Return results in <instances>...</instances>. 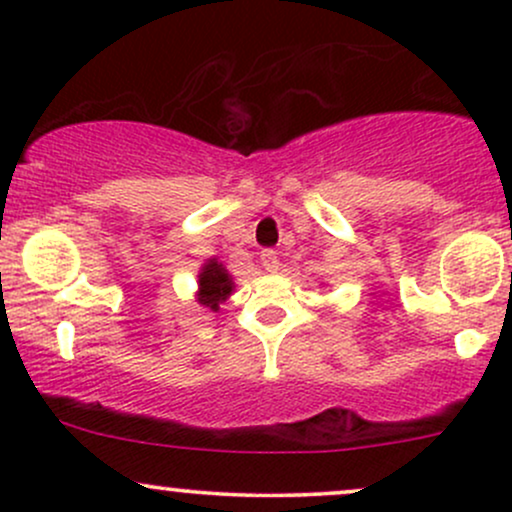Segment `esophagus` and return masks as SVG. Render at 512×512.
<instances>
[{
	"mask_svg": "<svg viewBox=\"0 0 512 512\" xmlns=\"http://www.w3.org/2000/svg\"><path fill=\"white\" fill-rule=\"evenodd\" d=\"M260 262L267 272H276V269H279V255H276L274 250H262Z\"/></svg>",
	"mask_w": 512,
	"mask_h": 512,
	"instance_id": "1",
	"label": "esophagus"
}]
</instances>
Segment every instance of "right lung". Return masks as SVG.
Wrapping results in <instances>:
<instances>
[{
	"instance_id": "obj_1",
	"label": "right lung",
	"mask_w": 512,
	"mask_h": 512,
	"mask_svg": "<svg viewBox=\"0 0 512 512\" xmlns=\"http://www.w3.org/2000/svg\"><path fill=\"white\" fill-rule=\"evenodd\" d=\"M233 289H236V281L216 257L202 264L197 274V303L202 308L219 313L221 305L231 298Z\"/></svg>"
}]
</instances>
